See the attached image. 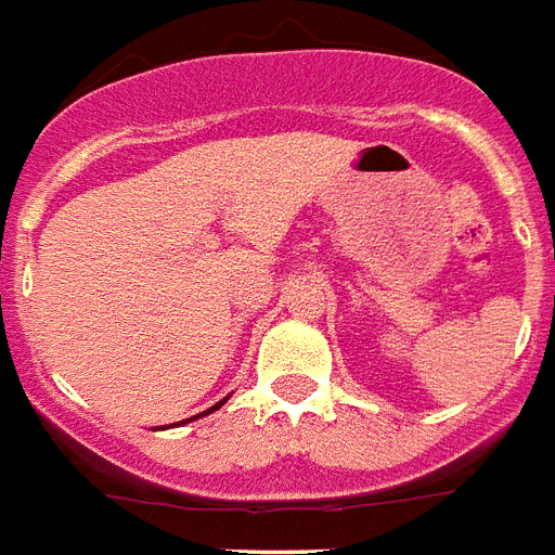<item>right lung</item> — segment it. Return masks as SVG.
<instances>
[{"mask_svg":"<svg viewBox=\"0 0 555 555\" xmlns=\"http://www.w3.org/2000/svg\"><path fill=\"white\" fill-rule=\"evenodd\" d=\"M224 401H228V398H224ZM224 401H219V403H216V406H210V410H207V412H214V410H219V406H222V403ZM207 412H202V415H207Z\"/></svg>","mask_w":555,"mask_h":555,"instance_id":"1","label":"right lung"}]
</instances>
